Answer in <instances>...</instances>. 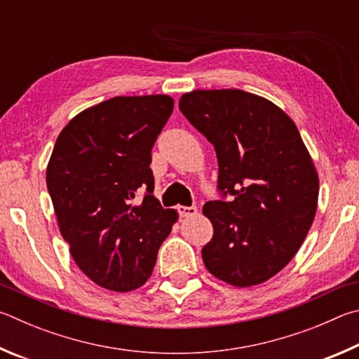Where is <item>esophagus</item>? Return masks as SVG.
Masks as SVG:
<instances>
[{
  "label": "esophagus",
  "instance_id": "esophagus-1",
  "mask_svg": "<svg viewBox=\"0 0 359 359\" xmlns=\"http://www.w3.org/2000/svg\"><path fill=\"white\" fill-rule=\"evenodd\" d=\"M176 211H178L180 216L183 217H191L197 215V206H184V205H178L176 206Z\"/></svg>",
  "mask_w": 359,
  "mask_h": 359
}]
</instances>
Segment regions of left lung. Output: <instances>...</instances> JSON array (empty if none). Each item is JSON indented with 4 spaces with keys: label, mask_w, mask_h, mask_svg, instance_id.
I'll return each mask as SVG.
<instances>
[{
    "label": "left lung",
    "mask_w": 359,
    "mask_h": 359,
    "mask_svg": "<svg viewBox=\"0 0 359 359\" xmlns=\"http://www.w3.org/2000/svg\"><path fill=\"white\" fill-rule=\"evenodd\" d=\"M180 110L217 156L221 200L203 206L215 229L205 266L230 285L262 284L298 252L317 211L318 175L297 126L241 90L186 93Z\"/></svg>",
    "instance_id": "obj_1"
}]
</instances>
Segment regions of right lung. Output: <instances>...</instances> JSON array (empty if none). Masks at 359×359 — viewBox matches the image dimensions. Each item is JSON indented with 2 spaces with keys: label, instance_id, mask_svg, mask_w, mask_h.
Segmentation results:
<instances>
[{
  "label": "right lung",
  "instance_id": "1",
  "mask_svg": "<svg viewBox=\"0 0 359 359\" xmlns=\"http://www.w3.org/2000/svg\"><path fill=\"white\" fill-rule=\"evenodd\" d=\"M173 99L113 97L86 109L56 138L47 187L72 259L97 285L130 292L149 279L178 215L153 196L151 149Z\"/></svg>",
  "mask_w": 359,
  "mask_h": 359
}]
</instances>
